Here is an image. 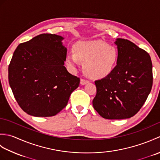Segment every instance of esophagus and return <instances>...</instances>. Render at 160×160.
Wrapping results in <instances>:
<instances>
[{
    "label": "esophagus",
    "mask_w": 160,
    "mask_h": 160,
    "mask_svg": "<svg viewBox=\"0 0 160 160\" xmlns=\"http://www.w3.org/2000/svg\"><path fill=\"white\" fill-rule=\"evenodd\" d=\"M89 82L87 80H84V79H82V78H81L80 79V84H82V85H85V84H88Z\"/></svg>",
    "instance_id": "esophagus-1"
}]
</instances>
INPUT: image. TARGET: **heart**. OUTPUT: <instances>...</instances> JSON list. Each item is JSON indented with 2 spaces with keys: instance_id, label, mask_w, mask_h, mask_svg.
Here are the masks:
<instances>
[{
  "instance_id": "b5f03b06",
  "label": "heart",
  "mask_w": 160,
  "mask_h": 160,
  "mask_svg": "<svg viewBox=\"0 0 160 160\" xmlns=\"http://www.w3.org/2000/svg\"><path fill=\"white\" fill-rule=\"evenodd\" d=\"M119 61L120 53L115 47L100 40H84L74 45L73 54H68L65 63L69 69L74 72L82 62L83 71L88 77L102 80L113 73Z\"/></svg>"
}]
</instances>
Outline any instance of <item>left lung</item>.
Listing matches in <instances>:
<instances>
[{
    "label": "left lung",
    "mask_w": 160,
    "mask_h": 160,
    "mask_svg": "<svg viewBox=\"0 0 160 160\" xmlns=\"http://www.w3.org/2000/svg\"><path fill=\"white\" fill-rule=\"evenodd\" d=\"M114 43L119 64L111 76L95 82L93 106L105 119L122 120L135 115L147 100L152 85V66L149 54L133 42L117 38Z\"/></svg>",
    "instance_id": "1"
}]
</instances>
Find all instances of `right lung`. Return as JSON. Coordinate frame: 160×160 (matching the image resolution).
<instances>
[{
	"label": "right lung",
	"instance_id": "obj_1",
	"mask_svg": "<svg viewBox=\"0 0 160 160\" xmlns=\"http://www.w3.org/2000/svg\"><path fill=\"white\" fill-rule=\"evenodd\" d=\"M62 36L42 33L17 47L9 65V83L22 109L35 117H51L67 106L80 78L64 66Z\"/></svg>",
	"mask_w": 160,
	"mask_h": 160
}]
</instances>
